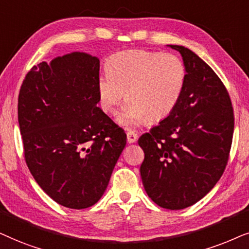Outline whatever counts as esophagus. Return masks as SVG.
Masks as SVG:
<instances>
[{"instance_id":"1","label":"esophagus","mask_w":249,"mask_h":249,"mask_svg":"<svg viewBox=\"0 0 249 249\" xmlns=\"http://www.w3.org/2000/svg\"><path fill=\"white\" fill-rule=\"evenodd\" d=\"M127 142L128 143H133V142H137L138 140V134L135 133L133 131H130L127 132Z\"/></svg>"}]
</instances>
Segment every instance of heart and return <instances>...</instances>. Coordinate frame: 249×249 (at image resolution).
<instances>
[{"instance_id": "1", "label": "heart", "mask_w": 249, "mask_h": 249, "mask_svg": "<svg viewBox=\"0 0 249 249\" xmlns=\"http://www.w3.org/2000/svg\"><path fill=\"white\" fill-rule=\"evenodd\" d=\"M106 71L107 75L98 83L101 107L116 114L125 92L127 102L117 117L124 127L168 117L180 102L187 82L184 62L172 53L118 52L108 59Z\"/></svg>"}]
</instances>
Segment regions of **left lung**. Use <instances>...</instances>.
I'll list each match as a JSON object with an SVG mask.
<instances>
[{"mask_svg":"<svg viewBox=\"0 0 249 249\" xmlns=\"http://www.w3.org/2000/svg\"><path fill=\"white\" fill-rule=\"evenodd\" d=\"M181 53L187 82L173 112L142 134L140 173L147 195L158 206L183 210L206 196L227 166L234 127L233 109L225 86L195 52Z\"/></svg>","mask_w":249,"mask_h":249,"instance_id":"8db88e82","label":"left lung"}]
</instances>
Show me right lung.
<instances>
[{
  "label": "right lung",
  "instance_id": "right-lung-1",
  "mask_svg": "<svg viewBox=\"0 0 249 249\" xmlns=\"http://www.w3.org/2000/svg\"><path fill=\"white\" fill-rule=\"evenodd\" d=\"M99 71L97 57L71 52L34 66L19 92L26 164L49 197L72 210L100 199L126 144L97 107Z\"/></svg>",
  "mask_w": 249,
  "mask_h": 249
}]
</instances>
